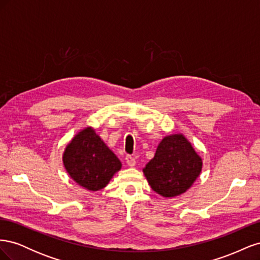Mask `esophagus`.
Masks as SVG:
<instances>
[{"label":"esophagus","instance_id":"esophagus-1","mask_svg":"<svg viewBox=\"0 0 260 260\" xmlns=\"http://www.w3.org/2000/svg\"><path fill=\"white\" fill-rule=\"evenodd\" d=\"M125 162H127V165L129 167H135L136 166V159L133 158V157L131 155H127L125 156Z\"/></svg>","mask_w":260,"mask_h":260}]
</instances>
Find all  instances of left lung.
<instances>
[{"mask_svg":"<svg viewBox=\"0 0 260 260\" xmlns=\"http://www.w3.org/2000/svg\"><path fill=\"white\" fill-rule=\"evenodd\" d=\"M202 157L182 133L165 137L157 146L154 158L143 168L148 184L162 198L185 193L200 176Z\"/></svg>","mask_w":260,"mask_h":260,"instance_id":"8db88e82","label":"left lung"}]
</instances>
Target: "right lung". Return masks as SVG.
Here are the masks:
<instances>
[{
    "instance_id": "obj_1",
    "label": "right lung",
    "mask_w": 260,
    "mask_h": 260,
    "mask_svg": "<svg viewBox=\"0 0 260 260\" xmlns=\"http://www.w3.org/2000/svg\"><path fill=\"white\" fill-rule=\"evenodd\" d=\"M62 164L78 185L92 192L104 188L121 169L120 160L92 127L80 130L70 140Z\"/></svg>"
}]
</instances>
